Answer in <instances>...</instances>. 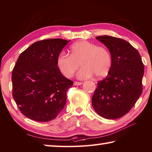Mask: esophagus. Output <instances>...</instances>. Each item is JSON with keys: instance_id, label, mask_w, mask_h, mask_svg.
<instances>
[{"instance_id": "esophagus-1", "label": "esophagus", "mask_w": 152, "mask_h": 152, "mask_svg": "<svg viewBox=\"0 0 152 152\" xmlns=\"http://www.w3.org/2000/svg\"><path fill=\"white\" fill-rule=\"evenodd\" d=\"M82 84V82H74V86H80V85H81Z\"/></svg>"}]
</instances>
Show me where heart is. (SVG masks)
<instances>
[{
    "label": "heart",
    "instance_id": "1",
    "mask_svg": "<svg viewBox=\"0 0 152 152\" xmlns=\"http://www.w3.org/2000/svg\"><path fill=\"white\" fill-rule=\"evenodd\" d=\"M80 63L82 68L77 73L80 79L102 78L109 72L111 66V57L106 48L99 47L87 41L76 42L70 47V55L61 53L57 58L59 70L64 76L70 78Z\"/></svg>",
    "mask_w": 152,
    "mask_h": 152
}]
</instances>
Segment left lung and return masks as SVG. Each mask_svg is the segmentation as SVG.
<instances>
[{
    "mask_svg": "<svg viewBox=\"0 0 152 152\" xmlns=\"http://www.w3.org/2000/svg\"><path fill=\"white\" fill-rule=\"evenodd\" d=\"M96 39L109 50L111 66L106 78L97 83L92 107L105 119H119L132 109L142 93L143 64L138 51L127 41L109 35Z\"/></svg>",
    "mask_w": 152,
    "mask_h": 152,
    "instance_id": "left-lung-1",
    "label": "left lung"
}]
</instances>
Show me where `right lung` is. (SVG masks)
Instances as JSON below:
<instances>
[{
    "label": "right lung",
    "mask_w": 152,
    "mask_h": 152,
    "mask_svg": "<svg viewBox=\"0 0 152 152\" xmlns=\"http://www.w3.org/2000/svg\"><path fill=\"white\" fill-rule=\"evenodd\" d=\"M68 42L59 38L39 41L18 58L12 72V96L29 119L50 121L65 106L73 82L62 75L57 58Z\"/></svg>",
    "instance_id": "right-lung-1"
}]
</instances>
